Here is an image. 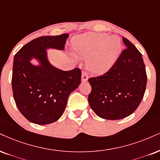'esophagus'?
Segmentation results:
<instances>
[{"label":"esophagus","mask_w":160,"mask_h":160,"mask_svg":"<svg viewBox=\"0 0 160 160\" xmlns=\"http://www.w3.org/2000/svg\"><path fill=\"white\" fill-rule=\"evenodd\" d=\"M88 73H87V72H85V71H83V72H82V81L83 82H85L88 81Z\"/></svg>","instance_id":"esophagus-1"}]
</instances>
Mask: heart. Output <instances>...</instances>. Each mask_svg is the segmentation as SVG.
<instances>
[{
	"mask_svg": "<svg viewBox=\"0 0 160 160\" xmlns=\"http://www.w3.org/2000/svg\"><path fill=\"white\" fill-rule=\"evenodd\" d=\"M74 48L78 54L88 57L87 68L95 75L106 73L119 58L122 43L116 35L105 33H88L75 41Z\"/></svg>",
	"mask_w": 160,
	"mask_h": 160,
	"instance_id": "b5f03b06",
	"label": "heart"
}]
</instances>
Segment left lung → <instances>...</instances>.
Returning <instances> with one entry per match:
<instances>
[{
  "mask_svg": "<svg viewBox=\"0 0 160 160\" xmlns=\"http://www.w3.org/2000/svg\"><path fill=\"white\" fill-rule=\"evenodd\" d=\"M126 48L106 73L88 79L91 92L88 102L94 113L102 119H121L137 110L147 84V74L142 54L127 38Z\"/></svg>",
  "mask_w": 160,
  "mask_h": 160,
  "instance_id": "1",
  "label": "left lung"
}]
</instances>
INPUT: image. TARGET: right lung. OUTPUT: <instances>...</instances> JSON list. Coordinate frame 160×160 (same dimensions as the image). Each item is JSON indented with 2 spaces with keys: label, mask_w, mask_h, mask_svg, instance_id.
Returning a JSON list of instances; mask_svg holds the SVG:
<instances>
[{
  "label": "right lung",
  "mask_w": 160,
  "mask_h": 160,
  "mask_svg": "<svg viewBox=\"0 0 160 160\" xmlns=\"http://www.w3.org/2000/svg\"><path fill=\"white\" fill-rule=\"evenodd\" d=\"M68 34L41 36L27 43L15 55L12 68L13 96L17 108L32 123L47 125L64 113L70 94L81 83L78 68L64 71L47 58V49L63 50ZM32 58L39 61L36 66Z\"/></svg>",
  "instance_id": "1"
}]
</instances>
